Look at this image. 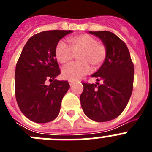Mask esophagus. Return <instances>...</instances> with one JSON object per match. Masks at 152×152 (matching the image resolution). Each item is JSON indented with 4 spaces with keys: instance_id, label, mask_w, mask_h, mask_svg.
Wrapping results in <instances>:
<instances>
[{
    "instance_id": "34e87169",
    "label": "esophagus",
    "mask_w": 152,
    "mask_h": 152,
    "mask_svg": "<svg viewBox=\"0 0 152 152\" xmlns=\"http://www.w3.org/2000/svg\"><path fill=\"white\" fill-rule=\"evenodd\" d=\"M68 81H69V84H70V85H71V86L73 85V84H75V82H76V80H69Z\"/></svg>"
}]
</instances>
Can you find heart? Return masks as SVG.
<instances>
[{
	"label": "heart",
	"instance_id": "1",
	"mask_svg": "<svg viewBox=\"0 0 152 152\" xmlns=\"http://www.w3.org/2000/svg\"><path fill=\"white\" fill-rule=\"evenodd\" d=\"M70 47L59 41L55 49V56L60 64L67 66L77 56L78 62L64 68L62 76L69 80H76L87 75L91 70L97 69L107 58V47L89 34L79 35L68 38Z\"/></svg>",
	"mask_w": 152,
	"mask_h": 152
}]
</instances>
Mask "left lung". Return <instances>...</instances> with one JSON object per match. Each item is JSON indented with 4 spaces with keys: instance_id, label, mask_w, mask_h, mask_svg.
Returning a JSON list of instances; mask_svg holds the SVG:
<instances>
[{
    "instance_id": "1",
    "label": "left lung",
    "mask_w": 152,
    "mask_h": 152,
    "mask_svg": "<svg viewBox=\"0 0 152 152\" xmlns=\"http://www.w3.org/2000/svg\"><path fill=\"white\" fill-rule=\"evenodd\" d=\"M90 33L107 45V56L100 69L92 75L98 82H82L80 104L86 116L102 123L116 119L126 108L133 89L134 64L126 43L116 35L109 31Z\"/></svg>"
}]
</instances>
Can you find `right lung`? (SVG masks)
I'll return each mask as SVG.
<instances>
[{"label": "right lung", "instance_id": "1", "mask_svg": "<svg viewBox=\"0 0 152 152\" xmlns=\"http://www.w3.org/2000/svg\"><path fill=\"white\" fill-rule=\"evenodd\" d=\"M71 30H49L33 35L24 45L16 64L15 96L24 116L45 123L59 113L63 96L69 89L68 80H58L61 73L55 49ZM47 80L51 82L47 86Z\"/></svg>", "mask_w": 152, "mask_h": 152}]
</instances>
